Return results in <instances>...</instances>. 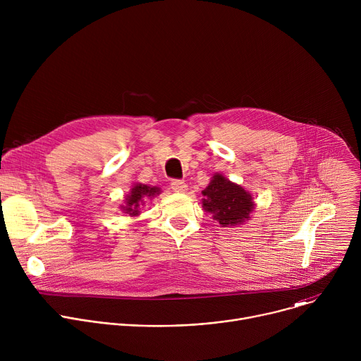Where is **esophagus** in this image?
I'll list each match as a JSON object with an SVG mask.
<instances>
[{
  "instance_id": "obj_1",
  "label": "esophagus",
  "mask_w": 361,
  "mask_h": 361,
  "mask_svg": "<svg viewBox=\"0 0 361 361\" xmlns=\"http://www.w3.org/2000/svg\"><path fill=\"white\" fill-rule=\"evenodd\" d=\"M171 188L176 192H185L187 191V184L183 180H173L171 181Z\"/></svg>"
}]
</instances>
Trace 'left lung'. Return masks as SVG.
<instances>
[{
	"label": "left lung",
	"mask_w": 361,
	"mask_h": 361,
	"mask_svg": "<svg viewBox=\"0 0 361 361\" xmlns=\"http://www.w3.org/2000/svg\"><path fill=\"white\" fill-rule=\"evenodd\" d=\"M201 200L205 213H210L221 227H237L251 219L255 209L254 197L240 184L216 173L210 184L202 190Z\"/></svg>",
	"instance_id": "left-lung-1"
}]
</instances>
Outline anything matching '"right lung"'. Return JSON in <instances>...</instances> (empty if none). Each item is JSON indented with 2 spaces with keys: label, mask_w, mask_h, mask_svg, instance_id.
I'll return each instance as SVG.
<instances>
[{
  "label": "right lung",
  "mask_w": 361,
  "mask_h": 361,
  "mask_svg": "<svg viewBox=\"0 0 361 361\" xmlns=\"http://www.w3.org/2000/svg\"><path fill=\"white\" fill-rule=\"evenodd\" d=\"M160 194H161L160 187H152L142 183H134L130 192L124 198V204L120 205V209L123 213L128 214L130 217H137L140 216L141 213L140 209L142 205H145L147 200H151Z\"/></svg>",
  "instance_id": "1"
}]
</instances>
